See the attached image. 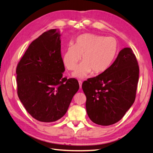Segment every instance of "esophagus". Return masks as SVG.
<instances>
[{"label":"esophagus","instance_id":"obj_1","mask_svg":"<svg viewBox=\"0 0 153 153\" xmlns=\"http://www.w3.org/2000/svg\"><path fill=\"white\" fill-rule=\"evenodd\" d=\"M79 88H82V81H79Z\"/></svg>","mask_w":153,"mask_h":153}]
</instances>
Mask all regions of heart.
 <instances>
[{"mask_svg":"<svg viewBox=\"0 0 153 153\" xmlns=\"http://www.w3.org/2000/svg\"><path fill=\"white\" fill-rule=\"evenodd\" d=\"M118 43L114 38L94 34H84L76 38L74 45L67 47L63 54V63L68 70H74L82 59L73 76L83 78L91 71L100 74L108 69L118 52Z\"/></svg>","mask_w":153,"mask_h":153,"instance_id":"obj_1","label":"heart"}]
</instances>
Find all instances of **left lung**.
I'll return each mask as SVG.
<instances>
[{"label":"left lung","mask_w":153,"mask_h":153,"mask_svg":"<svg viewBox=\"0 0 153 153\" xmlns=\"http://www.w3.org/2000/svg\"><path fill=\"white\" fill-rule=\"evenodd\" d=\"M139 74L135 55L125 48L106 71L83 82L89 119L103 126L120 121L135 100Z\"/></svg>","instance_id":"1"}]
</instances>
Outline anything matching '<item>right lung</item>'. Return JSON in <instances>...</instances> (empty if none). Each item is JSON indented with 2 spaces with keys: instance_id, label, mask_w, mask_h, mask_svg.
Masks as SVG:
<instances>
[{
  "instance_id": "1",
  "label": "right lung",
  "mask_w": 153,
  "mask_h": 153,
  "mask_svg": "<svg viewBox=\"0 0 153 153\" xmlns=\"http://www.w3.org/2000/svg\"><path fill=\"white\" fill-rule=\"evenodd\" d=\"M60 32L52 29L30 44L16 68L17 93L26 110L36 120L61 119L79 88L74 78L63 77Z\"/></svg>"
}]
</instances>
